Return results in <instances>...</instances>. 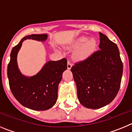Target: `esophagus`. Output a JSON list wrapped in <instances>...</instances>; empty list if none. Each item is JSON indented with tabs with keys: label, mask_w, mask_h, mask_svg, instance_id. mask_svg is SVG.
Segmentation results:
<instances>
[{
	"label": "esophagus",
	"mask_w": 132,
	"mask_h": 132,
	"mask_svg": "<svg viewBox=\"0 0 132 132\" xmlns=\"http://www.w3.org/2000/svg\"><path fill=\"white\" fill-rule=\"evenodd\" d=\"M71 67H72V64L69 61H68V62H67V69H71Z\"/></svg>",
	"instance_id": "esophagus-1"
}]
</instances>
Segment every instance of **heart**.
I'll list each match as a JSON object with an SVG mask.
<instances>
[{
    "mask_svg": "<svg viewBox=\"0 0 132 132\" xmlns=\"http://www.w3.org/2000/svg\"><path fill=\"white\" fill-rule=\"evenodd\" d=\"M96 47V42L93 38L88 39V38L81 36L75 40L69 48L77 50L73 54V57L77 61H84L90 57Z\"/></svg>",
    "mask_w": 132,
    "mask_h": 132,
    "instance_id": "obj_1",
    "label": "heart"
}]
</instances>
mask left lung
<instances>
[{
    "mask_svg": "<svg viewBox=\"0 0 132 132\" xmlns=\"http://www.w3.org/2000/svg\"><path fill=\"white\" fill-rule=\"evenodd\" d=\"M100 50L71 67L80 103L87 108L108 105L120 87L123 65L116 44L99 32Z\"/></svg>",
    "mask_w": 132,
    "mask_h": 132,
    "instance_id": "obj_1",
    "label": "left lung"
}]
</instances>
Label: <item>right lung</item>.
<instances>
[{
  "mask_svg": "<svg viewBox=\"0 0 132 132\" xmlns=\"http://www.w3.org/2000/svg\"><path fill=\"white\" fill-rule=\"evenodd\" d=\"M47 34H32L26 36L12 48L7 68L9 85L15 98L24 106L34 110H46L53 107L57 99L59 84L63 73L67 69V59L49 61L33 76H26L19 69L17 56L22 43L26 39L44 42Z\"/></svg>",
  "mask_w": 132,
  "mask_h": 132,
  "instance_id": "right-lung-1",
  "label": "right lung"
}]
</instances>
